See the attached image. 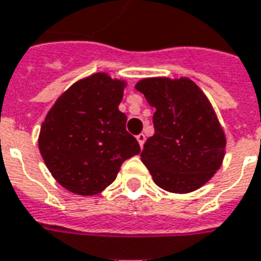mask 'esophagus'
<instances>
[{"instance_id": "obj_1", "label": "esophagus", "mask_w": 261, "mask_h": 261, "mask_svg": "<svg viewBox=\"0 0 261 261\" xmlns=\"http://www.w3.org/2000/svg\"><path fill=\"white\" fill-rule=\"evenodd\" d=\"M136 139H138L140 147H143V144H144V142H146V136H144V133H139L138 136H136Z\"/></svg>"}]
</instances>
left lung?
Instances as JSON below:
<instances>
[{
	"label": "left lung",
	"mask_w": 261,
	"mask_h": 261,
	"mask_svg": "<svg viewBox=\"0 0 261 261\" xmlns=\"http://www.w3.org/2000/svg\"><path fill=\"white\" fill-rule=\"evenodd\" d=\"M151 107L155 133L147 139L142 161L161 189L195 191L221 166L226 135L211 101L189 78H144L135 86Z\"/></svg>",
	"instance_id": "left-lung-1"
}]
</instances>
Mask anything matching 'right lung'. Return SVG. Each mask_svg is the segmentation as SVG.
Instances as JSON below:
<instances>
[{
    "mask_svg": "<svg viewBox=\"0 0 261 261\" xmlns=\"http://www.w3.org/2000/svg\"><path fill=\"white\" fill-rule=\"evenodd\" d=\"M126 82L106 72L72 84L49 110L41 125L38 147L46 168L64 189L95 195L109 187L123 161L140 152L126 132L118 106Z\"/></svg>",
    "mask_w": 261,
    "mask_h": 261,
    "instance_id": "1",
    "label": "right lung"
}]
</instances>
